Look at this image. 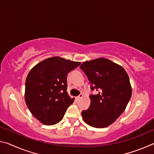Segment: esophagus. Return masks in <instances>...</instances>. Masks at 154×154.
I'll list each match as a JSON object with an SVG mask.
<instances>
[{"label": "esophagus", "mask_w": 154, "mask_h": 154, "mask_svg": "<svg viewBox=\"0 0 154 154\" xmlns=\"http://www.w3.org/2000/svg\"><path fill=\"white\" fill-rule=\"evenodd\" d=\"M83 95L82 94H80L77 96V97H76V100H79V99H81V98H83Z\"/></svg>", "instance_id": "esophagus-1"}]
</instances>
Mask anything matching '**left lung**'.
Returning <instances> with one entry per match:
<instances>
[{
	"instance_id": "1",
	"label": "left lung",
	"mask_w": 154,
	"mask_h": 154,
	"mask_svg": "<svg viewBox=\"0 0 154 154\" xmlns=\"http://www.w3.org/2000/svg\"><path fill=\"white\" fill-rule=\"evenodd\" d=\"M92 83L90 105L82 112L85 123L101 128L113 124L123 113L132 96L128 75L120 65L100 58L85 61L80 66Z\"/></svg>"
}]
</instances>
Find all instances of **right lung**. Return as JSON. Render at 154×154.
<instances>
[{
  "instance_id": "1",
  "label": "right lung",
  "mask_w": 154,
  "mask_h": 154,
  "mask_svg": "<svg viewBox=\"0 0 154 154\" xmlns=\"http://www.w3.org/2000/svg\"><path fill=\"white\" fill-rule=\"evenodd\" d=\"M80 64L55 56L40 62L30 71L26 79L25 101L42 124L58 123L74 102L66 91L67 74Z\"/></svg>"
}]
</instances>
